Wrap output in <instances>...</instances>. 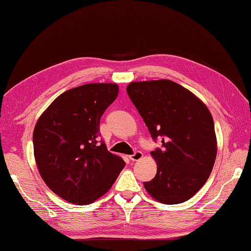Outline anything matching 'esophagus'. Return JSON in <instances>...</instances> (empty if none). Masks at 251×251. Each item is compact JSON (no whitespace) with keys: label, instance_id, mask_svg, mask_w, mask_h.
<instances>
[{"label":"esophagus","instance_id":"1","mask_svg":"<svg viewBox=\"0 0 251 251\" xmlns=\"http://www.w3.org/2000/svg\"><path fill=\"white\" fill-rule=\"evenodd\" d=\"M142 158H143V152L141 151H136L133 155L129 156V159L133 161H137Z\"/></svg>","mask_w":251,"mask_h":251}]
</instances>
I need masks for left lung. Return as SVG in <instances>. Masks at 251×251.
I'll list each match as a JSON object with an SVG mask.
<instances>
[{
	"instance_id": "left-lung-1",
	"label": "left lung",
	"mask_w": 251,
	"mask_h": 251,
	"mask_svg": "<svg viewBox=\"0 0 251 251\" xmlns=\"http://www.w3.org/2000/svg\"><path fill=\"white\" fill-rule=\"evenodd\" d=\"M151 138L163 148L151 154L157 174L144 186L167 205L192 198L207 181L217 155L214 120L207 106L173 80L133 82L126 88Z\"/></svg>"
}]
</instances>
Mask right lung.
Returning a JSON list of instances; mask_svg holds the SVG:
<instances>
[{"mask_svg": "<svg viewBox=\"0 0 251 251\" xmlns=\"http://www.w3.org/2000/svg\"><path fill=\"white\" fill-rule=\"evenodd\" d=\"M116 84H85L59 95L37 121L34 156L49 188L64 201L88 205L108 192L125 161L100 139V117L116 100Z\"/></svg>", "mask_w": 251, "mask_h": 251, "instance_id": "obj_1", "label": "right lung"}]
</instances>
